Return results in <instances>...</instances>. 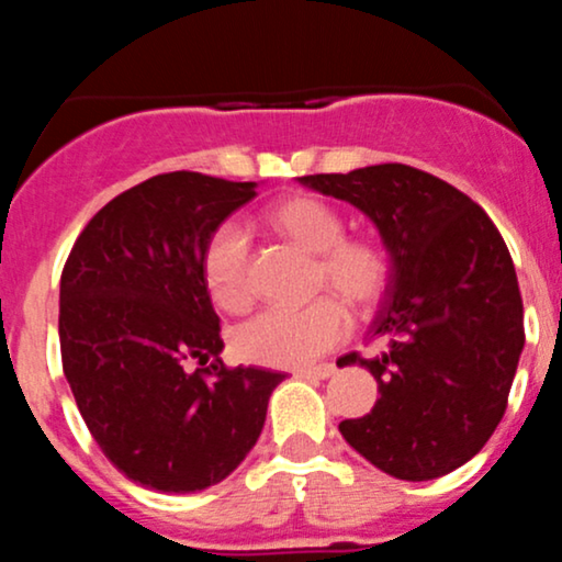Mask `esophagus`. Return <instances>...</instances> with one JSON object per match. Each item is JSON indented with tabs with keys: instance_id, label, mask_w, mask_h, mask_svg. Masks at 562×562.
I'll return each mask as SVG.
<instances>
[{
	"instance_id": "34e87169",
	"label": "esophagus",
	"mask_w": 562,
	"mask_h": 562,
	"mask_svg": "<svg viewBox=\"0 0 562 562\" xmlns=\"http://www.w3.org/2000/svg\"><path fill=\"white\" fill-rule=\"evenodd\" d=\"M335 370L338 367L335 364H317V367H301V370H295V378H306V380H327L335 375Z\"/></svg>"
}]
</instances>
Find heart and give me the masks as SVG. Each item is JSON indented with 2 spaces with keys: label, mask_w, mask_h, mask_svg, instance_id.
<instances>
[{
  "label": "heart",
  "mask_w": 562,
  "mask_h": 562,
  "mask_svg": "<svg viewBox=\"0 0 562 562\" xmlns=\"http://www.w3.org/2000/svg\"><path fill=\"white\" fill-rule=\"evenodd\" d=\"M269 227L306 254L317 256L314 280L330 288L357 312H370L391 285V254L372 237H344V218L325 200L290 195L272 205ZM203 282L224 312H243L254 299L250 240L240 224H222L203 250ZM348 333L346 306L333 295L299 308L272 306L243 322L235 351L245 362L267 367H303L338 346Z\"/></svg>",
  "instance_id": "obj_1"
}]
</instances>
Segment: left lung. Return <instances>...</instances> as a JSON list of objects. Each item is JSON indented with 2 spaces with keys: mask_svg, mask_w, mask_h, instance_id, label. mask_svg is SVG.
Listing matches in <instances>:
<instances>
[{
  "mask_svg": "<svg viewBox=\"0 0 562 562\" xmlns=\"http://www.w3.org/2000/svg\"><path fill=\"white\" fill-rule=\"evenodd\" d=\"M299 182L362 211L391 254V285L372 322L385 351L338 359L370 370L380 398L340 434L393 479H441L492 438L526 344L507 245L465 192L412 166Z\"/></svg>",
  "mask_w": 562,
  "mask_h": 562,
  "instance_id": "8db88e82",
  "label": "left lung"
}]
</instances>
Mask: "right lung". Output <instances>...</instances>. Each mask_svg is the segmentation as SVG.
<instances>
[{
    "label": "right lung",
    "instance_id": "obj_1",
    "mask_svg": "<svg viewBox=\"0 0 562 562\" xmlns=\"http://www.w3.org/2000/svg\"><path fill=\"white\" fill-rule=\"evenodd\" d=\"M256 187L158 173L97 211L63 269L66 380L102 454L145 488L192 494L227 479L259 441L269 396L285 380L224 367L200 269L209 237Z\"/></svg>",
    "mask_w": 562,
    "mask_h": 562
}]
</instances>
